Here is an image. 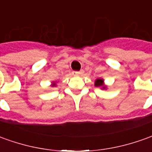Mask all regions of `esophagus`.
I'll use <instances>...</instances> for the list:
<instances>
[{
	"instance_id": "esophagus-1",
	"label": "esophagus",
	"mask_w": 152,
	"mask_h": 152,
	"mask_svg": "<svg viewBox=\"0 0 152 152\" xmlns=\"http://www.w3.org/2000/svg\"><path fill=\"white\" fill-rule=\"evenodd\" d=\"M83 73H84L83 70H80V71H79V72H76V71H74V72H72V75L73 76H81Z\"/></svg>"
}]
</instances>
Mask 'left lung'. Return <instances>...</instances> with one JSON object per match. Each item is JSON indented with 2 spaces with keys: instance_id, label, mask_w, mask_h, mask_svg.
I'll list each match as a JSON object with an SVG mask.
<instances>
[{
  "instance_id": "obj_1",
  "label": "left lung",
  "mask_w": 152,
  "mask_h": 152,
  "mask_svg": "<svg viewBox=\"0 0 152 152\" xmlns=\"http://www.w3.org/2000/svg\"><path fill=\"white\" fill-rule=\"evenodd\" d=\"M94 86L101 87V89H106V86H104V80L100 79V78L95 80Z\"/></svg>"
}]
</instances>
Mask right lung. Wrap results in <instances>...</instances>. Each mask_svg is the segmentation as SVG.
<instances>
[{"instance_id":"obj_1","label":"right lung","mask_w":152,"mask_h":152,"mask_svg":"<svg viewBox=\"0 0 152 152\" xmlns=\"http://www.w3.org/2000/svg\"><path fill=\"white\" fill-rule=\"evenodd\" d=\"M52 86H56V84H55V82H53V85H52Z\"/></svg>"}]
</instances>
